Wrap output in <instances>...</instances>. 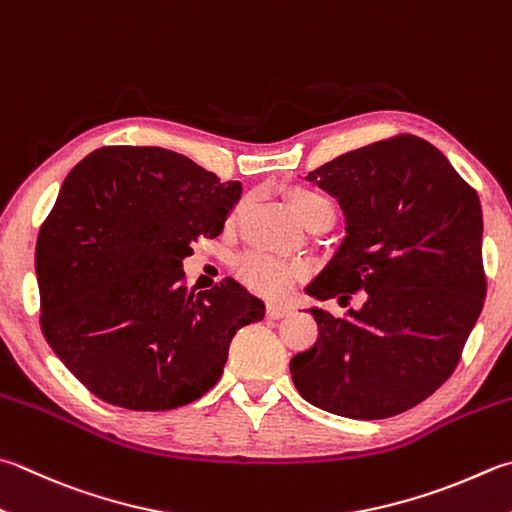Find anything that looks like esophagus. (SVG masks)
<instances>
[{"label": "esophagus", "instance_id": "esophagus-1", "mask_svg": "<svg viewBox=\"0 0 512 512\" xmlns=\"http://www.w3.org/2000/svg\"><path fill=\"white\" fill-rule=\"evenodd\" d=\"M292 314V307L281 305V303H267V316L269 318H285Z\"/></svg>", "mask_w": 512, "mask_h": 512}]
</instances>
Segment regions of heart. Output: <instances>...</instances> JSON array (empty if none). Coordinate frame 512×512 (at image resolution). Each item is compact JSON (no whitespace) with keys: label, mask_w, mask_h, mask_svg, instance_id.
Returning <instances> with one entry per match:
<instances>
[{"label":"heart","mask_w":512,"mask_h":512,"mask_svg":"<svg viewBox=\"0 0 512 512\" xmlns=\"http://www.w3.org/2000/svg\"><path fill=\"white\" fill-rule=\"evenodd\" d=\"M287 202H289V209L294 211V216L301 220V223L318 209H334L332 200L325 194H321V191H314V189L289 191ZM236 269L249 285L258 289V292H265L272 296L283 294L296 274L294 267H287L263 254H249L245 258H240Z\"/></svg>","instance_id":"heart-1"}]
</instances>
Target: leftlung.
I'll return each mask as SVG.
<instances>
[{
	"label": "left lung",
	"instance_id": "1",
	"mask_svg": "<svg viewBox=\"0 0 512 512\" xmlns=\"http://www.w3.org/2000/svg\"><path fill=\"white\" fill-rule=\"evenodd\" d=\"M307 180L339 200L345 238L305 292L339 303L365 294L345 318L310 307L318 339L289 361L292 381L339 417H394L448 379L484 307L479 196L408 133L347 151Z\"/></svg>",
	"mask_w": 512,
	"mask_h": 512
}]
</instances>
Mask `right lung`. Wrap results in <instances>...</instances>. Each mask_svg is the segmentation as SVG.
Instances as JSON below:
<instances>
[{
    "mask_svg": "<svg viewBox=\"0 0 512 512\" xmlns=\"http://www.w3.org/2000/svg\"><path fill=\"white\" fill-rule=\"evenodd\" d=\"M243 194L182 153L102 147L71 169L35 247L42 332L95 397L173 410L223 374L265 303L234 278L187 292L191 240L216 238Z\"/></svg>",
    "mask_w": 512,
    "mask_h": 512,
    "instance_id": "add662e5",
    "label": "right lung"
}]
</instances>
